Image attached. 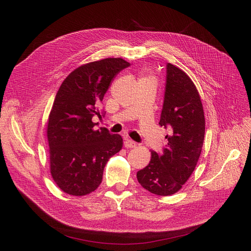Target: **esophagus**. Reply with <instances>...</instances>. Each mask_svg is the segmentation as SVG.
Masks as SVG:
<instances>
[{
  "label": "esophagus",
  "mask_w": 251,
  "mask_h": 251,
  "mask_svg": "<svg viewBox=\"0 0 251 251\" xmlns=\"http://www.w3.org/2000/svg\"><path fill=\"white\" fill-rule=\"evenodd\" d=\"M124 147L127 148V149L135 148V147H136V142L133 141L132 139H126V140L124 141Z\"/></svg>",
  "instance_id": "obj_1"
}]
</instances>
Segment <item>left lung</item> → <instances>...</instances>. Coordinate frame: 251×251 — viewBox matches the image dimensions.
<instances>
[{
	"mask_svg": "<svg viewBox=\"0 0 251 251\" xmlns=\"http://www.w3.org/2000/svg\"><path fill=\"white\" fill-rule=\"evenodd\" d=\"M159 124L170 130L166 149L162 154L151 151V162L136 176L143 188L168 196L179 191L191 176L201 153L205 131L196 86L185 72L170 63Z\"/></svg>",
	"mask_w": 251,
	"mask_h": 251,
	"instance_id": "obj_1",
	"label": "left lung"
}]
</instances>
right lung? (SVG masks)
<instances>
[{"label": "right lung", "mask_w": 251, "mask_h": 251, "mask_svg": "<svg viewBox=\"0 0 251 251\" xmlns=\"http://www.w3.org/2000/svg\"><path fill=\"white\" fill-rule=\"evenodd\" d=\"M130 64L121 58L87 63L61 84L50 110L47 136L50 174L58 187L74 196L95 191L109 159L121 151L123 139L108 129L95 130L92 117L114 77Z\"/></svg>", "instance_id": "1"}]
</instances>
